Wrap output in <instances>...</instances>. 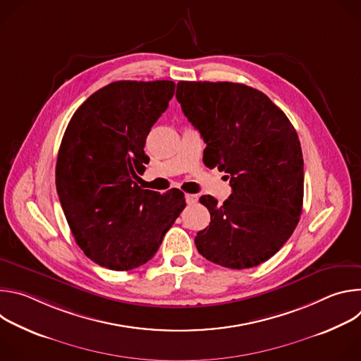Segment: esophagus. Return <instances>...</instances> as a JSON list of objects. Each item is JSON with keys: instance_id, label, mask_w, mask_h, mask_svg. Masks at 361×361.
<instances>
[{"instance_id": "esophagus-1", "label": "esophagus", "mask_w": 361, "mask_h": 361, "mask_svg": "<svg viewBox=\"0 0 361 361\" xmlns=\"http://www.w3.org/2000/svg\"><path fill=\"white\" fill-rule=\"evenodd\" d=\"M197 200H198V197H197L195 194H187V195H185L187 204H194V202H197Z\"/></svg>"}]
</instances>
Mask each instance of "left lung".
<instances>
[{
    "mask_svg": "<svg viewBox=\"0 0 361 361\" xmlns=\"http://www.w3.org/2000/svg\"><path fill=\"white\" fill-rule=\"evenodd\" d=\"M176 97L207 144L204 164L226 171L233 190L221 205L200 198L212 221L197 233L198 252L237 270L267 262L302 209L304 163L293 124L266 94L238 82L180 81Z\"/></svg>",
    "mask_w": 361,
    "mask_h": 361,
    "instance_id": "obj_1",
    "label": "left lung"
}]
</instances>
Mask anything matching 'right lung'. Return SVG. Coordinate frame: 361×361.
I'll return each mask as SVG.
<instances>
[{"mask_svg":"<svg viewBox=\"0 0 361 361\" xmlns=\"http://www.w3.org/2000/svg\"><path fill=\"white\" fill-rule=\"evenodd\" d=\"M174 90L167 80L111 82L90 95L67 126L57 192L75 243L101 267L145 264L185 207L180 190H142L137 176L148 161L145 138Z\"/></svg>","mask_w":361,"mask_h":361,"instance_id":"1","label":"right lung"}]
</instances>
